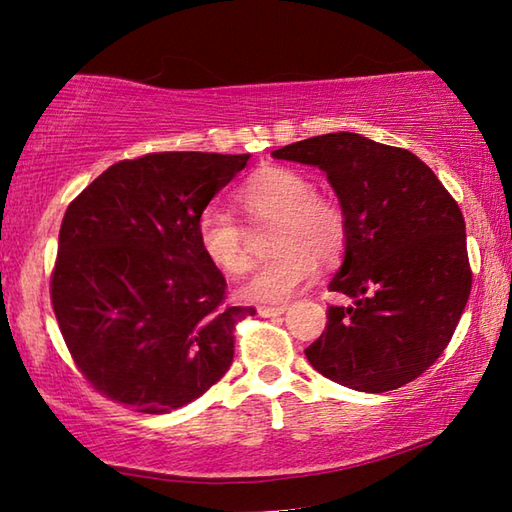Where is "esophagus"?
Masks as SVG:
<instances>
[{
	"instance_id": "obj_1",
	"label": "esophagus",
	"mask_w": 512,
	"mask_h": 512,
	"mask_svg": "<svg viewBox=\"0 0 512 512\" xmlns=\"http://www.w3.org/2000/svg\"><path fill=\"white\" fill-rule=\"evenodd\" d=\"M284 311H287V305H277V307L259 305V307H257V314H259V316H264V318H275V316H282Z\"/></svg>"
}]
</instances>
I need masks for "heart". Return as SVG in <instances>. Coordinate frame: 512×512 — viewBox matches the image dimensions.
Masks as SVG:
<instances>
[{"label": "heart", "instance_id": "b5f03b06", "mask_svg": "<svg viewBox=\"0 0 512 512\" xmlns=\"http://www.w3.org/2000/svg\"><path fill=\"white\" fill-rule=\"evenodd\" d=\"M237 201L253 221L277 219L275 250L280 255L259 264L239 287V296L255 302H284L318 275V257L336 259L348 239L343 207L314 194V183L296 169L264 167L241 183ZM203 255L225 275L244 273L250 264L246 228L221 205H207L196 221Z\"/></svg>", "mask_w": 512, "mask_h": 512}]
</instances>
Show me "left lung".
Segmentation results:
<instances>
[{"label":"left lung","mask_w":512,"mask_h":512,"mask_svg":"<svg viewBox=\"0 0 512 512\" xmlns=\"http://www.w3.org/2000/svg\"><path fill=\"white\" fill-rule=\"evenodd\" d=\"M318 167L348 221L329 289L327 329L305 350L320 375L361 393L409 384L452 339L470 298L463 214L418 155L357 133H329L271 153Z\"/></svg>","instance_id":"1"}]
</instances>
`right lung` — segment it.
<instances>
[{
  "instance_id": "right-lung-1",
  "label": "right lung",
  "mask_w": 512,
  "mask_h": 512,
  "mask_svg": "<svg viewBox=\"0 0 512 512\" xmlns=\"http://www.w3.org/2000/svg\"><path fill=\"white\" fill-rule=\"evenodd\" d=\"M250 153H151L112 164L69 203L51 302L85 379L142 413H171L232 363L225 277L203 255L196 221Z\"/></svg>"
}]
</instances>
